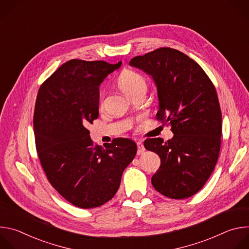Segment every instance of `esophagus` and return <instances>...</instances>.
<instances>
[{
	"instance_id": "obj_1",
	"label": "esophagus",
	"mask_w": 249,
	"mask_h": 249,
	"mask_svg": "<svg viewBox=\"0 0 249 249\" xmlns=\"http://www.w3.org/2000/svg\"><path fill=\"white\" fill-rule=\"evenodd\" d=\"M137 147H138V155H143L144 153H145V147H144V145H143V143H142V142H138L137 143Z\"/></svg>"
}]
</instances>
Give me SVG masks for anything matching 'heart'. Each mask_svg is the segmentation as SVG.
<instances>
[{"label": "heart", "mask_w": 249, "mask_h": 249, "mask_svg": "<svg viewBox=\"0 0 249 249\" xmlns=\"http://www.w3.org/2000/svg\"><path fill=\"white\" fill-rule=\"evenodd\" d=\"M118 86L127 95H130L140 89H146V82L134 71L125 70L118 78Z\"/></svg>", "instance_id": "obj_1"}]
</instances>
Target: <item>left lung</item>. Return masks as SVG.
Returning a JSON list of instances; mask_svg holds the SVG:
<instances>
[{"mask_svg": "<svg viewBox=\"0 0 249 249\" xmlns=\"http://www.w3.org/2000/svg\"><path fill=\"white\" fill-rule=\"evenodd\" d=\"M129 65L152 77L157 119L173 133L164 143L161 138L145 141V148L160 158L152 184L168 198H188L204 186L219 158L222 112L216 89L194 60L168 47L136 56Z\"/></svg>", "mask_w": 249, "mask_h": 249, "instance_id": "left-lung-1", "label": "left lung"}]
</instances>
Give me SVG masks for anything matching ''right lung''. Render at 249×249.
Listing matches in <instances>:
<instances>
[{
  "label": "right lung",
  "instance_id": "1",
  "mask_svg": "<svg viewBox=\"0 0 249 249\" xmlns=\"http://www.w3.org/2000/svg\"><path fill=\"white\" fill-rule=\"evenodd\" d=\"M121 64L70 60L38 90L33 128L41 165L51 185L79 208L112 199L137 153L127 138L94 146L87 128L98 117L100 84Z\"/></svg>",
  "mask_w": 249,
  "mask_h": 249
}]
</instances>
